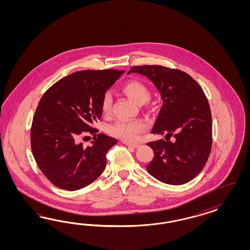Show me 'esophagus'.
Segmentation results:
<instances>
[{"label": "esophagus", "instance_id": "obj_1", "mask_svg": "<svg viewBox=\"0 0 250 250\" xmlns=\"http://www.w3.org/2000/svg\"><path fill=\"white\" fill-rule=\"evenodd\" d=\"M124 143L130 146V147H133V148H137L138 146H140V145L136 144V143H128V142H124Z\"/></svg>", "mask_w": 250, "mask_h": 250}]
</instances>
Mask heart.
Wrapping results in <instances>:
<instances>
[{"label": "heart", "mask_w": 250, "mask_h": 250, "mask_svg": "<svg viewBox=\"0 0 250 250\" xmlns=\"http://www.w3.org/2000/svg\"><path fill=\"white\" fill-rule=\"evenodd\" d=\"M123 91L138 105H142L149 99V91L144 84L137 81H130L124 85ZM112 96L109 92H106L102 100V110L104 114H108L111 109ZM146 125L142 120L126 121L119 120L114 123L109 128L111 135L118 137L125 142H134L139 135L144 132Z\"/></svg>", "instance_id": "heart-1"}]
</instances>
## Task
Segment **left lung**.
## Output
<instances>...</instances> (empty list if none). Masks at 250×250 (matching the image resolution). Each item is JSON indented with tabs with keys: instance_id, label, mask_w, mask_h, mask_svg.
I'll use <instances>...</instances> for the list:
<instances>
[{
	"instance_id": "8db88e82",
	"label": "left lung",
	"mask_w": 250,
	"mask_h": 250,
	"mask_svg": "<svg viewBox=\"0 0 250 250\" xmlns=\"http://www.w3.org/2000/svg\"><path fill=\"white\" fill-rule=\"evenodd\" d=\"M130 73L146 76L163 101L151 134L165 135L168 140L146 144L155 155L147 172L170 185L189 182L202 171L212 148V114L205 92L179 69L146 65L133 67Z\"/></svg>"
}]
</instances>
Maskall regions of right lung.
<instances>
[{
	"mask_svg": "<svg viewBox=\"0 0 250 250\" xmlns=\"http://www.w3.org/2000/svg\"><path fill=\"white\" fill-rule=\"evenodd\" d=\"M125 70H82L52 85L38 104L31 127V147L43 174L55 186L73 191L94 182L104 170L106 153L117 140L98 134L91 146L80 137L95 134L102 100Z\"/></svg>",
	"mask_w": 250,
	"mask_h": 250,
	"instance_id": "right-lung-1",
	"label": "right lung"
}]
</instances>
